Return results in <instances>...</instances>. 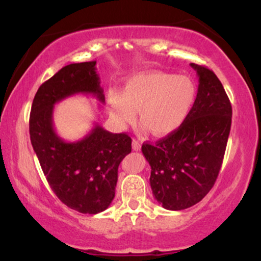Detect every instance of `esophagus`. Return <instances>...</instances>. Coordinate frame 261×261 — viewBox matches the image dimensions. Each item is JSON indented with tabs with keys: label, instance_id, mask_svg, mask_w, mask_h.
Masks as SVG:
<instances>
[{
	"label": "esophagus",
	"instance_id": "esophagus-1",
	"mask_svg": "<svg viewBox=\"0 0 261 261\" xmlns=\"http://www.w3.org/2000/svg\"><path fill=\"white\" fill-rule=\"evenodd\" d=\"M132 145H133L134 151H139V149L141 148V144L138 140H133V144H132Z\"/></svg>",
	"mask_w": 261,
	"mask_h": 261
}]
</instances>
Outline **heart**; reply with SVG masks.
Segmentation results:
<instances>
[{"label":"heart","mask_w":261,"mask_h":261,"mask_svg":"<svg viewBox=\"0 0 261 261\" xmlns=\"http://www.w3.org/2000/svg\"><path fill=\"white\" fill-rule=\"evenodd\" d=\"M196 94L190 78L152 71L130 77L121 92L109 90L107 99L110 115L119 126L134 122L139 110L140 122L153 135L164 137L185 122Z\"/></svg>","instance_id":"heart-1"}]
</instances>
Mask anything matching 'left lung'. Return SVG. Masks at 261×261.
<instances>
[{"label": "left lung", "instance_id": "1", "mask_svg": "<svg viewBox=\"0 0 261 261\" xmlns=\"http://www.w3.org/2000/svg\"><path fill=\"white\" fill-rule=\"evenodd\" d=\"M197 71L198 90L185 122L142 153L151 165L149 183L165 209L183 210L198 203L215 184L226 152L231 105L219 78L208 67Z\"/></svg>", "mask_w": 261, "mask_h": 261}]
</instances>
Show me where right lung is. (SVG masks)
Instances as JSON below:
<instances>
[{
    "label": "right lung",
    "mask_w": 261,
    "mask_h": 261,
    "mask_svg": "<svg viewBox=\"0 0 261 261\" xmlns=\"http://www.w3.org/2000/svg\"><path fill=\"white\" fill-rule=\"evenodd\" d=\"M96 62L70 64L40 85L32 103L30 135L33 149L57 197L82 214L106 210L115 197L117 169L132 152L127 133L114 134L96 124L84 139L66 142L53 128L57 102L74 94H91L105 102Z\"/></svg>",
    "instance_id": "1"
}]
</instances>
